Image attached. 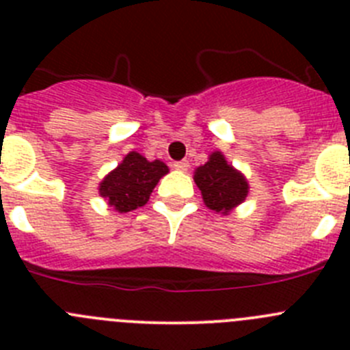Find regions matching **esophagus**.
Here are the masks:
<instances>
[{
    "mask_svg": "<svg viewBox=\"0 0 350 350\" xmlns=\"http://www.w3.org/2000/svg\"><path fill=\"white\" fill-rule=\"evenodd\" d=\"M172 166H173V170H178V172H187V168H189V163H187V161H175Z\"/></svg>",
    "mask_w": 350,
    "mask_h": 350,
    "instance_id": "34e87169",
    "label": "esophagus"
}]
</instances>
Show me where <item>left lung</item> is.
<instances>
[{"instance_id": "left-lung-1", "label": "left lung", "mask_w": 350, "mask_h": 350, "mask_svg": "<svg viewBox=\"0 0 350 350\" xmlns=\"http://www.w3.org/2000/svg\"><path fill=\"white\" fill-rule=\"evenodd\" d=\"M194 182L203 194V202L215 212H230L242 203L249 193V185L242 173H238L221 152H213L208 163L196 170Z\"/></svg>"}]
</instances>
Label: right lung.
Returning <instances> with one entry per match:
<instances>
[{
	"label": "right lung",
	"mask_w": 350,
	"mask_h": 350,
	"mask_svg": "<svg viewBox=\"0 0 350 350\" xmlns=\"http://www.w3.org/2000/svg\"><path fill=\"white\" fill-rule=\"evenodd\" d=\"M168 166L163 161H147L138 152H129L100 185V194L119 212L144 206Z\"/></svg>",
	"instance_id": "right-lung-1"
}]
</instances>
